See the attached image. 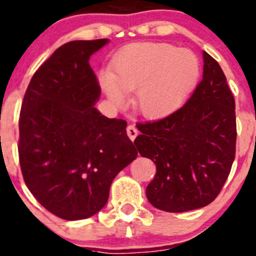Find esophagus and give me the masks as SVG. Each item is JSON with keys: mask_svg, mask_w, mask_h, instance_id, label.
<instances>
[{"mask_svg": "<svg viewBox=\"0 0 256 256\" xmlns=\"http://www.w3.org/2000/svg\"><path fill=\"white\" fill-rule=\"evenodd\" d=\"M126 134H128V136L130 138V140L134 141L136 138V136H138V128H135V125H128V128H126Z\"/></svg>", "mask_w": 256, "mask_h": 256, "instance_id": "obj_1", "label": "esophagus"}]
</instances>
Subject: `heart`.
<instances>
[{"mask_svg":"<svg viewBox=\"0 0 256 256\" xmlns=\"http://www.w3.org/2000/svg\"><path fill=\"white\" fill-rule=\"evenodd\" d=\"M198 58L187 49L164 43H135L118 53L112 76L102 84L116 105L126 104L125 94H135L138 112L150 118L167 115L187 98L200 78Z\"/></svg>","mask_w":256,"mask_h":256,"instance_id":"obj_1","label":"heart"}]
</instances>
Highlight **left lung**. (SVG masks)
Returning a JSON list of instances; mask_svg holds the SVG:
<instances>
[{
    "instance_id": "left-lung-1",
    "label": "left lung",
    "mask_w": 256,
    "mask_h": 256,
    "mask_svg": "<svg viewBox=\"0 0 256 256\" xmlns=\"http://www.w3.org/2000/svg\"><path fill=\"white\" fill-rule=\"evenodd\" d=\"M203 62V79L182 108L136 125L138 152L156 164L147 200L164 212L180 213L213 202L236 158L234 96L218 62L207 52Z\"/></svg>"
}]
</instances>
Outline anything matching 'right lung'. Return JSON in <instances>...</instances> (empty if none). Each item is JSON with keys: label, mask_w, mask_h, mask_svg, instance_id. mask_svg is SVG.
<instances>
[{"label": "right lung", "mask_w": 256, "mask_h": 256, "mask_svg": "<svg viewBox=\"0 0 256 256\" xmlns=\"http://www.w3.org/2000/svg\"><path fill=\"white\" fill-rule=\"evenodd\" d=\"M108 42L59 47L32 76L20 108L23 180L43 207L66 220L98 213L114 178L138 156L126 121L94 106L102 89L89 58Z\"/></svg>", "instance_id": "1"}]
</instances>
